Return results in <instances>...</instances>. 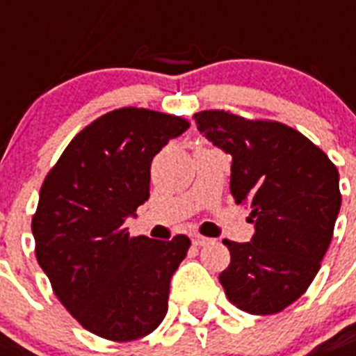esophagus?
<instances>
[{"mask_svg":"<svg viewBox=\"0 0 356 356\" xmlns=\"http://www.w3.org/2000/svg\"><path fill=\"white\" fill-rule=\"evenodd\" d=\"M210 241H212V239L204 238V236H199V234H195L192 238V243L195 245V247H203V245H208Z\"/></svg>","mask_w":356,"mask_h":356,"instance_id":"34e87169","label":"esophagus"}]
</instances>
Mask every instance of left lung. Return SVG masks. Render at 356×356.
<instances>
[{
  "label": "left lung",
  "instance_id": "1",
  "mask_svg": "<svg viewBox=\"0 0 356 356\" xmlns=\"http://www.w3.org/2000/svg\"><path fill=\"white\" fill-rule=\"evenodd\" d=\"M197 129L232 155L230 192L250 208L252 239H225L230 265L219 274L228 300L250 314H274L302 296L333 239L342 195L338 170L296 129L228 111L193 115Z\"/></svg>",
  "mask_w": 356,
  "mask_h": 356
}]
</instances>
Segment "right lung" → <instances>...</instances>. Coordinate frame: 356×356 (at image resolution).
Returning a JSON list of instances; mask_svg holds the SVG:
<instances>
[{
	"mask_svg": "<svg viewBox=\"0 0 356 356\" xmlns=\"http://www.w3.org/2000/svg\"><path fill=\"white\" fill-rule=\"evenodd\" d=\"M188 128L166 113L115 109L78 133L43 181L36 259L63 307L97 337L137 340L166 316L190 239L131 238L124 221L148 201L153 157Z\"/></svg>",
	"mask_w": 356,
	"mask_h": 356,
	"instance_id": "obj_1",
	"label": "right lung"
}]
</instances>
